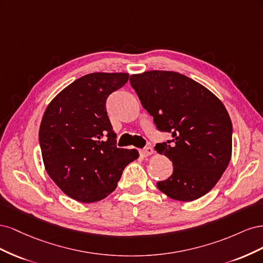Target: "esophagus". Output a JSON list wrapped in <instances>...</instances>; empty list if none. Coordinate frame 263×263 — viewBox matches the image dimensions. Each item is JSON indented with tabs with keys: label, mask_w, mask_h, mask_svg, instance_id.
<instances>
[{
	"label": "esophagus",
	"mask_w": 263,
	"mask_h": 263,
	"mask_svg": "<svg viewBox=\"0 0 263 263\" xmlns=\"http://www.w3.org/2000/svg\"><path fill=\"white\" fill-rule=\"evenodd\" d=\"M139 154L142 156V157H147V156H150L154 154V149L151 147H145L144 149L139 150Z\"/></svg>",
	"instance_id": "1"
}]
</instances>
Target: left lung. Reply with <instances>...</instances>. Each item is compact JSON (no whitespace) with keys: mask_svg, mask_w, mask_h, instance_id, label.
Returning <instances> with one entry per match:
<instances>
[{"mask_svg":"<svg viewBox=\"0 0 263 263\" xmlns=\"http://www.w3.org/2000/svg\"><path fill=\"white\" fill-rule=\"evenodd\" d=\"M141 105L159 132L171 140L156 145L168 157L173 172L157 182L173 200H197L215 186L232 157L233 125L222 103L202 84L171 71L130 76Z\"/></svg>","mask_w":263,"mask_h":263,"instance_id":"8db88e82","label":"left lung"}]
</instances>
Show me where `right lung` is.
Segmentation results:
<instances>
[{
  "mask_svg": "<svg viewBox=\"0 0 263 263\" xmlns=\"http://www.w3.org/2000/svg\"><path fill=\"white\" fill-rule=\"evenodd\" d=\"M128 73H90L78 79L46 108L39 128L45 168L73 200L93 203L117 186L137 150L118 148L106 112L110 93L128 81Z\"/></svg>",
  "mask_w": 263,
  "mask_h": 263,
  "instance_id": "right-lung-1",
  "label": "right lung"
}]
</instances>
